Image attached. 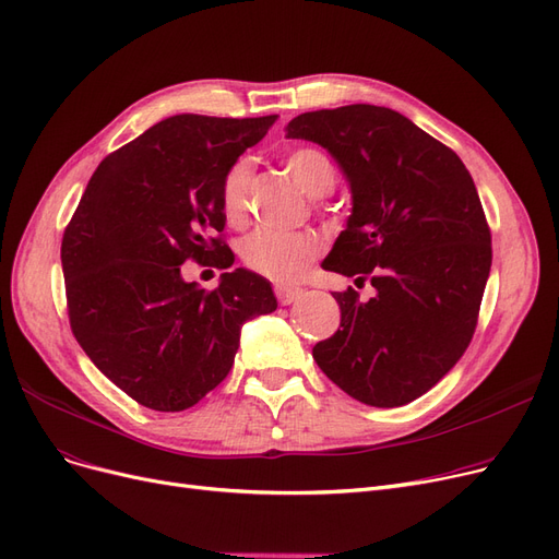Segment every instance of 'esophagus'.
Here are the masks:
<instances>
[{
	"label": "esophagus",
	"instance_id": "34e87169",
	"mask_svg": "<svg viewBox=\"0 0 559 559\" xmlns=\"http://www.w3.org/2000/svg\"><path fill=\"white\" fill-rule=\"evenodd\" d=\"M276 299L283 304V306H289V304H295L301 295H304V289H299V287H285V285H278L276 289Z\"/></svg>",
	"mask_w": 559,
	"mask_h": 559
}]
</instances>
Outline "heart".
<instances>
[{
	"mask_svg": "<svg viewBox=\"0 0 559 559\" xmlns=\"http://www.w3.org/2000/svg\"><path fill=\"white\" fill-rule=\"evenodd\" d=\"M283 164L299 187L310 197H326L335 187L337 171L326 153L314 145L293 148ZM253 178V164L249 157L235 159L222 180V210L233 226H241L249 214V189ZM322 253V241L312 233H287L260 228L251 233L239 247L241 262L258 276L274 283H295Z\"/></svg>",
	"mask_w": 559,
	"mask_h": 559,
	"instance_id": "b5f03b06",
	"label": "heart"
}]
</instances>
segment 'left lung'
<instances>
[{"instance_id":"1","label":"left lung","mask_w":559,"mask_h":559,"mask_svg":"<svg viewBox=\"0 0 559 559\" xmlns=\"http://www.w3.org/2000/svg\"><path fill=\"white\" fill-rule=\"evenodd\" d=\"M320 143L352 187V214L324 270L370 278L377 295L333 293L340 329L312 347L354 400L393 408L439 383L471 345L491 272V230L468 168L388 107L347 105L287 123Z\"/></svg>"}]
</instances>
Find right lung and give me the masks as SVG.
I'll return each instance as SVG.
<instances>
[{
    "label": "right lung",
    "instance_id": "right-lung-1",
    "mask_svg": "<svg viewBox=\"0 0 559 559\" xmlns=\"http://www.w3.org/2000/svg\"><path fill=\"white\" fill-rule=\"evenodd\" d=\"M276 123L178 114L107 155L63 230L72 335L109 381L153 411H185L219 385L247 320L276 310L266 278L233 270L222 180ZM187 259L226 269L185 284Z\"/></svg>",
    "mask_w": 559,
    "mask_h": 559
}]
</instances>
